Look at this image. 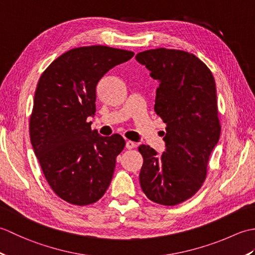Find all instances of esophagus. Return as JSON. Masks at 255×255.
I'll return each instance as SVG.
<instances>
[{
    "label": "esophagus",
    "instance_id": "obj_1",
    "mask_svg": "<svg viewBox=\"0 0 255 255\" xmlns=\"http://www.w3.org/2000/svg\"><path fill=\"white\" fill-rule=\"evenodd\" d=\"M136 147H137V144L134 143V142H132V141H130V140H128V141H126V148L128 150L133 149V148H136Z\"/></svg>",
    "mask_w": 255,
    "mask_h": 255
}]
</instances>
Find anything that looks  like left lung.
I'll return each instance as SVG.
<instances>
[{
  "label": "left lung",
  "mask_w": 255,
  "mask_h": 255,
  "mask_svg": "<svg viewBox=\"0 0 255 255\" xmlns=\"http://www.w3.org/2000/svg\"><path fill=\"white\" fill-rule=\"evenodd\" d=\"M136 59L159 80L154 112L166 124L163 153L145 144L138 148L143 158L140 185L152 202L175 206L202 187L220 137L215 79L200 59L183 50L158 48Z\"/></svg>",
  "instance_id": "left-lung-1"
}]
</instances>
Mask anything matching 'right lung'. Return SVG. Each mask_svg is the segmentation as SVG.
Masks as SVG:
<instances>
[{"label":"right lung","instance_id":"1","mask_svg":"<svg viewBox=\"0 0 255 255\" xmlns=\"http://www.w3.org/2000/svg\"><path fill=\"white\" fill-rule=\"evenodd\" d=\"M132 51L106 46L79 47L50 63L38 81L29 119L30 142L51 189L66 202H97L112 182L125 148L118 133L102 137L91 129L96 86Z\"/></svg>","mask_w":255,"mask_h":255}]
</instances>
